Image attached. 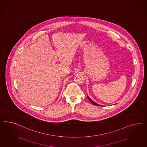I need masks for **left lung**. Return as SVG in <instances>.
<instances>
[{"instance_id": "left-lung-1", "label": "left lung", "mask_w": 147, "mask_h": 147, "mask_svg": "<svg viewBox=\"0 0 147 147\" xmlns=\"http://www.w3.org/2000/svg\"><path fill=\"white\" fill-rule=\"evenodd\" d=\"M87 98L88 99H89V100L90 102V103H91L92 104H93V105H96V106H101V107H102V105H99V104H98L96 103V102H94L92 99L87 95Z\"/></svg>"}]
</instances>
